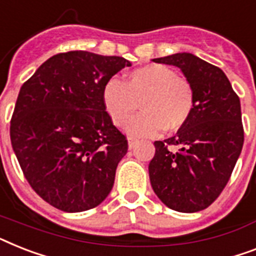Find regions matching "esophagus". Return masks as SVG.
Wrapping results in <instances>:
<instances>
[{
  "label": "esophagus",
  "instance_id": "34e87169",
  "mask_svg": "<svg viewBox=\"0 0 256 256\" xmlns=\"http://www.w3.org/2000/svg\"><path fill=\"white\" fill-rule=\"evenodd\" d=\"M128 148H132V147L136 144V142H138V139L132 138V136H128Z\"/></svg>",
  "mask_w": 256,
  "mask_h": 256
}]
</instances>
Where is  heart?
Wrapping results in <instances>:
<instances>
[{"label": "heart", "instance_id": "1", "mask_svg": "<svg viewBox=\"0 0 256 256\" xmlns=\"http://www.w3.org/2000/svg\"><path fill=\"white\" fill-rule=\"evenodd\" d=\"M104 108L118 128H124L139 103L143 114L126 125L136 136L155 135L164 128L176 132L189 121L194 109V89L186 78L163 64L136 68L124 82L112 78L102 89Z\"/></svg>", "mask_w": 256, "mask_h": 256}]
</instances>
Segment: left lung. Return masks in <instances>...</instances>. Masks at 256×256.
Instances as JSON below:
<instances>
[{"label":"left lung","instance_id":"1","mask_svg":"<svg viewBox=\"0 0 256 256\" xmlns=\"http://www.w3.org/2000/svg\"><path fill=\"white\" fill-rule=\"evenodd\" d=\"M152 62L180 68L194 89L196 102L189 121L175 136L154 142L151 186L172 210H204L221 194L242 151L240 97L222 70L192 54Z\"/></svg>","mask_w":256,"mask_h":256}]
</instances>
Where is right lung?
Here are the masks:
<instances>
[{"instance_id": "obj_1", "label": "right lung", "mask_w": 256, "mask_h": 256, "mask_svg": "<svg viewBox=\"0 0 256 256\" xmlns=\"http://www.w3.org/2000/svg\"><path fill=\"white\" fill-rule=\"evenodd\" d=\"M132 63L88 51L54 55L24 85L10 121V139L31 188L63 212L102 202L128 139L104 108L108 81Z\"/></svg>"}]
</instances>
